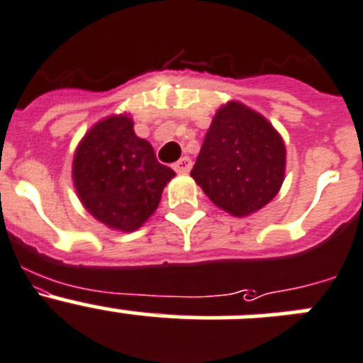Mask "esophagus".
Segmentation results:
<instances>
[{"label":"esophagus","instance_id":"34e87169","mask_svg":"<svg viewBox=\"0 0 363 363\" xmlns=\"http://www.w3.org/2000/svg\"><path fill=\"white\" fill-rule=\"evenodd\" d=\"M174 170L181 175L189 174V170H191V159H189L188 155L181 157L177 162H174Z\"/></svg>","mask_w":363,"mask_h":363}]
</instances>
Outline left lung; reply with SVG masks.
Masks as SVG:
<instances>
[{"instance_id": "left-lung-1", "label": "left lung", "mask_w": 363, "mask_h": 363, "mask_svg": "<svg viewBox=\"0 0 363 363\" xmlns=\"http://www.w3.org/2000/svg\"><path fill=\"white\" fill-rule=\"evenodd\" d=\"M284 172L279 132L258 111L231 100L213 116L191 177L216 208L243 218L276 197Z\"/></svg>"}]
</instances>
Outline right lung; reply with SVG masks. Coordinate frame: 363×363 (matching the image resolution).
<instances>
[{
  "instance_id": "1",
  "label": "right lung",
  "mask_w": 363,
  "mask_h": 363,
  "mask_svg": "<svg viewBox=\"0 0 363 363\" xmlns=\"http://www.w3.org/2000/svg\"><path fill=\"white\" fill-rule=\"evenodd\" d=\"M175 172L155 159L134 132L130 114H111L84 134L73 155L71 179L80 202L109 229L132 233L157 209Z\"/></svg>"
}]
</instances>
